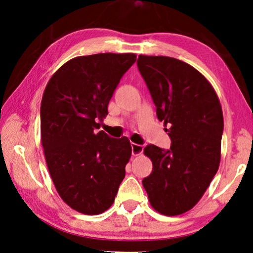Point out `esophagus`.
Masks as SVG:
<instances>
[{
  "instance_id": "esophagus-1",
  "label": "esophagus",
  "mask_w": 253,
  "mask_h": 253,
  "mask_svg": "<svg viewBox=\"0 0 253 253\" xmlns=\"http://www.w3.org/2000/svg\"><path fill=\"white\" fill-rule=\"evenodd\" d=\"M143 151H144V146H143V145L131 143V154H132V156H138V155H140V154L143 153Z\"/></svg>"
}]
</instances>
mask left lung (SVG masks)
<instances>
[{"mask_svg": "<svg viewBox=\"0 0 253 253\" xmlns=\"http://www.w3.org/2000/svg\"><path fill=\"white\" fill-rule=\"evenodd\" d=\"M137 67L172 142L169 149L144 148L153 170L143 185L157 212L178 215L199 202L219 169L221 104L205 77L181 60L140 54Z\"/></svg>", "mask_w": 253, "mask_h": 253, "instance_id": "obj_1", "label": "left lung"}]
</instances>
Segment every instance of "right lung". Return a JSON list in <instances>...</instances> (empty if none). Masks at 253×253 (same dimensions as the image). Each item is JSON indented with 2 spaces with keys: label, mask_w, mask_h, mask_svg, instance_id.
I'll return each mask as SVG.
<instances>
[{
  "label": "right lung",
  "mask_w": 253,
  "mask_h": 253,
  "mask_svg": "<svg viewBox=\"0 0 253 253\" xmlns=\"http://www.w3.org/2000/svg\"><path fill=\"white\" fill-rule=\"evenodd\" d=\"M134 53H98L69 60L51 77L41 101V143L61 199L95 215L114 203L131 155L127 137L100 128Z\"/></svg>",
  "instance_id": "right-lung-1"
}]
</instances>
